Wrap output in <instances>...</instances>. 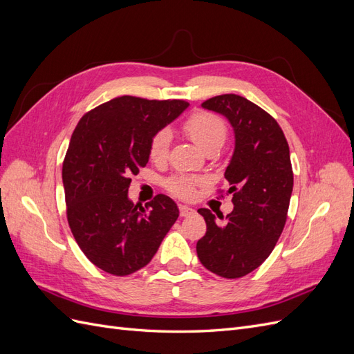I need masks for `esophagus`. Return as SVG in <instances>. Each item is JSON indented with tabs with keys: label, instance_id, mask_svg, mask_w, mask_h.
Segmentation results:
<instances>
[{
	"label": "esophagus",
	"instance_id": "34e87169",
	"mask_svg": "<svg viewBox=\"0 0 354 354\" xmlns=\"http://www.w3.org/2000/svg\"><path fill=\"white\" fill-rule=\"evenodd\" d=\"M192 214H195L194 208L186 207V205H180V216L181 217H189V216H192Z\"/></svg>",
	"mask_w": 354,
	"mask_h": 354
}]
</instances>
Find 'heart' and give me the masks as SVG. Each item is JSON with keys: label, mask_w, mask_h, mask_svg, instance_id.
Instances as JSON below:
<instances>
[{"label": "heart", "mask_w": 354, "mask_h": 354, "mask_svg": "<svg viewBox=\"0 0 354 354\" xmlns=\"http://www.w3.org/2000/svg\"><path fill=\"white\" fill-rule=\"evenodd\" d=\"M185 133L190 137L202 152L218 149L226 140V125L221 118L209 112H195L192 113L183 124ZM171 143V133L167 128L158 131L151 140L149 155L153 160H162L168 155ZM198 180L187 177H176L168 183V189L180 198H192L195 195V186Z\"/></svg>", "instance_id": "obj_1"}]
</instances>
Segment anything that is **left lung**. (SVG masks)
<instances>
[{"label": "left lung", "mask_w": 354, "mask_h": 354, "mask_svg": "<svg viewBox=\"0 0 354 354\" xmlns=\"http://www.w3.org/2000/svg\"><path fill=\"white\" fill-rule=\"evenodd\" d=\"M202 108L223 115L233 128L234 149L224 178L234 207L224 224L209 209H198L207 233L196 252L205 269L236 279L264 263L283 230L294 186L289 146L274 118L241 95H217Z\"/></svg>", "instance_id": "8db88e82"}]
</instances>
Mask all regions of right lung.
<instances>
[{
  "mask_svg": "<svg viewBox=\"0 0 354 354\" xmlns=\"http://www.w3.org/2000/svg\"><path fill=\"white\" fill-rule=\"evenodd\" d=\"M187 106L122 95L85 113L75 128L62 169L68 221L85 257L106 273L127 276L151 263L178 218L171 198L136 205L128 187L149 162L152 137Z\"/></svg>",
  "mask_w": 354,
  "mask_h": 354,
  "instance_id": "obj_1",
  "label": "right lung"
}]
</instances>
